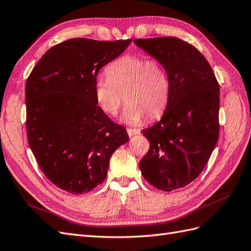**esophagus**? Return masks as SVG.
<instances>
[{
    "label": "esophagus",
    "instance_id": "1",
    "mask_svg": "<svg viewBox=\"0 0 251 251\" xmlns=\"http://www.w3.org/2000/svg\"><path fill=\"white\" fill-rule=\"evenodd\" d=\"M126 131H127V134L130 137H132V136H134V135H138L140 133V131L137 130V128H127Z\"/></svg>",
    "mask_w": 251,
    "mask_h": 251
}]
</instances>
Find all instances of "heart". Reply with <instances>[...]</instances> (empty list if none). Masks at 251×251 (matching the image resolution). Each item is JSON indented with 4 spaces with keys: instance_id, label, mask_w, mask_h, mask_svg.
Segmentation results:
<instances>
[{
    "instance_id": "obj_1",
    "label": "heart",
    "mask_w": 251,
    "mask_h": 251,
    "mask_svg": "<svg viewBox=\"0 0 251 251\" xmlns=\"http://www.w3.org/2000/svg\"><path fill=\"white\" fill-rule=\"evenodd\" d=\"M170 78L157 59L126 55L107 68V76L98 75L94 94L97 105L107 115H116L126 102L120 120L137 125L144 116L155 119L164 112L170 100Z\"/></svg>"
}]
</instances>
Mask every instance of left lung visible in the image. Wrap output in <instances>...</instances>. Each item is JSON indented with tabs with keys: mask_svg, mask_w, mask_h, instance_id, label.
<instances>
[{
	"mask_svg": "<svg viewBox=\"0 0 251 251\" xmlns=\"http://www.w3.org/2000/svg\"><path fill=\"white\" fill-rule=\"evenodd\" d=\"M170 78V100L159 123L142 130L150 150L142 176L164 192L184 187L203 171L219 138L220 87L199 50L177 37L136 39Z\"/></svg>",
	"mask_w": 251,
	"mask_h": 251,
	"instance_id": "1",
	"label": "left lung"
}]
</instances>
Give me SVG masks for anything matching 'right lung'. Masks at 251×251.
I'll return each instance as SVG.
<instances>
[{
	"label": "right lung",
	"mask_w": 251,
	"mask_h": 251,
	"mask_svg": "<svg viewBox=\"0 0 251 251\" xmlns=\"http://www.w3.org/2000/svg\"><path fill=\"white\" fill-rule=\"evenodd\" d=\"M132 40L71 39L49 49L26 82V130L42 172L63 191H92L107 177L111 156L128 141L126 127L97 105L94 87L103 66Z\"/></svg>",
	"instance_id": "add662e5"
}]
</instances>
